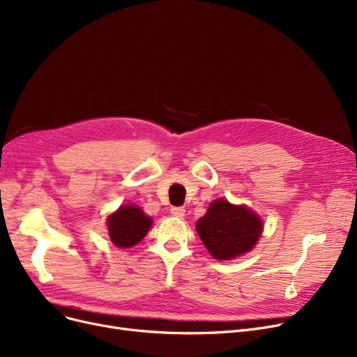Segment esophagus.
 Returning <instances> with one entry per match:
<instances>
[{
	"label": "esophagus",
	"instance_id": "obj_1",
	"mask_svg": "<svg viewBox=\"0 0 357 357\" xmlns=\"http://www.w3.org/2000/svg\"><path fill=\"white\" fill-rule=\"evenodd\" d=\"M184 213H185V209L184 208H173L172 209V215L173 216H176V218H183L184 216Z\"/></svg>",
	"mask_w": 357,
	"mask_h": 357
}]
</instances>
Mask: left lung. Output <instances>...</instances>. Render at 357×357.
I'll return each mask as SVG.
<instances>
[{
    "label": "left lung",
    "mask_w": 357,
    "mask_h": 357,
    "mask_svg": "<svg viewBox=\"0 0 357 357\" xmlns=\"http://www.w3.org/2000/svg\"><path fill=\"white\" fill-rule=\"evenodd\" d=\"M196 231L213 259L232 260L256 245L263 222L245 205L236 206L225 199H216L197 220Z\"/></svg>",
    "instance_id": "left-lung-1"
}]
</instances>
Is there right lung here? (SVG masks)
Returning a JSON list of instances; mask_svg holds the SVG:
<instances>
[{"instance_id":"right-lung-1","label":"right lung","mask_w":357,"mask_h":357,"mask_svg":"<svg viewBox=\"0 0 357 357\" xmlns=\"http://www.w3.org/2000/svg\"><path fill=\"white\" fill-rule=\"evenodd\" d=\"M151 225L152 219L135 205H123L107 218L110 240L121 248L138 244L148 234Z\"/></svg>"}]
</instances>
